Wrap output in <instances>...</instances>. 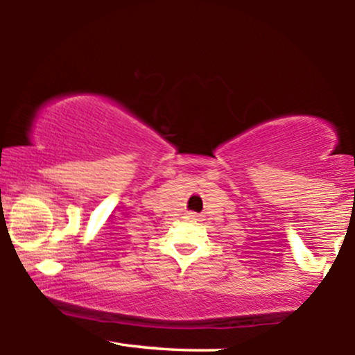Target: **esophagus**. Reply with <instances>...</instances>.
Listing matches in <instances>:
<instances>
[{
	"label": "esophagus",
	"instance_id": "obj_1",
	"mask_svg": "<svg viewBox=\"0 0 355 355\" xmlns=\"http://www.w3.org/2000/svg\"><path fill=\"white\" fill-rule=\"evenodd\" d=\"M187 217L191 218V220H197V218H199V215H197L196 211H189V214H187Z\"/></svg>",
	"mask_w": 355,
	"mask_h": 355
}]
</instances>
